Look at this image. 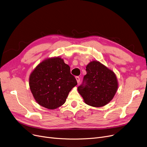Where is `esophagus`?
Wrapping results in <instances>:
<instances>
[{"label":"esophagus","instance_id":"34e87169","mask_svg":"<svg viewBox=\"0 0 147 147\" xmlns=\"http://www.w3.org/2000/svg\"><path fill=\"white\" fill-rule=\"evenodd\" d=\"M76 80H77V82H78V83L80 82V78H79V77L76 76Z\"/></svg>","mask_w":147,"mask_h":147}]
</instances>
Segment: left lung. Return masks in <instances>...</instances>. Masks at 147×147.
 <instances>
[{
    "label": "left lung",
    "mask_w": 147,
    "mask_h": 147,
    "mask_svg": "<svg viewBox=\"0 0 147 147\" xmlns=\"http://www.w3.org/2000/svg\"><path fill=\"white\" fill-rule=\"evenodd\" d=\"M87 74L78 88L86 104L101 107L110 102L116 93L118 82L116 76L101 63L94 61L86 67Z\"/></svg>",
    "instance_id": "left-lung-1"
}]
</instances>
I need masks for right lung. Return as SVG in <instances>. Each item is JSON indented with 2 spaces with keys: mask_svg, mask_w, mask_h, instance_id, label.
<instances>
[{
  "mask_svg": "<svg viewBox=\"0 0 147 147\" xmlns=\"http://www.w3.org/2000/svg\"><path fill=\"white\" fill-rule=\"evenodd\" d=\"M77 84L69 65L59 57L42 61L29 78L30 88L36 102L50 110L63 105L69 92Z\"/></svg>",
  "mask_w": 147,
  "mask_h": 147,
  "instance_id": "add662e5",
  "label": "right lung"
}]
</instances>
